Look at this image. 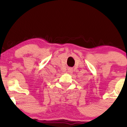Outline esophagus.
Segmentation results:
<instances>
[{
    "label": "esophagus",
    "mask_w": 127,
    "mask_h": 127,
    "mask_svg": "<svg viewBox=\"0 0 127 127\" xmlns=\"http://www.w3.org/2000/svg\"><path fill=\"white\" fill-rule=\"evenodd\" d=\"M72 72H73V70H72V69H69V70H68V72L69 73H72Z\"/></svg>",
    "instance_id": "obj_1"
}]
</instances>
